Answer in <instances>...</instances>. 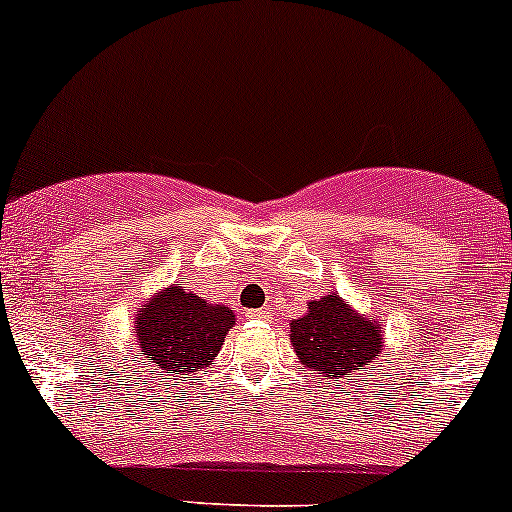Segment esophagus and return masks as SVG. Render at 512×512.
<instances>
[{
	"label": "esophagus",
	"mask_w": 512,
	"mask_h": 512,
	"mask_svg": "<svg viewBox=\"0 0 512 512\" xmlns=\"http://www.w3.org/2000/svg\"><path fill=\"white\" fill-rule=\"evenodd\" d=\"M250 318H260V320H267L269 318V311L267 308H257V311L250 313Z\"/></svg>",
	"instance_id": "obj_1"
}]
</instances>
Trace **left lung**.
I'll list each match as a JSON object with an SVG mask.
<instances>
[{
    "mask_svg": "<svg viewBox=\"0 0 512 512\" xmlns=\"http://www.w3.org/2000/svg\"><path fill=\"white\" fill-rule=\"evenodd\" d=\"M291 347L308 372L325 379H342L350 372H367L381 357L384 333L376 318L357 313L342 296L325 294L308 301L306 313L289 323Z\"/></svg>",
    "mask_w": 512,
    "mask_h": 512,
    "instance_id": "1",
    "label": "left lung"
}]
</instances>
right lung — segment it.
Returning a JSON list of instances; mask_svg holds the SVG:
<instances>
[{"instance_id":"1","label":"right lung","mask_w":512,"mask_h":512,"mask_svg":"<svg viewBox=\"0 0 512 512\" xmlns=\"http://www.w3.org/2000/svg\"><path fill=\"white\" fill-rule=\"evenodd\" d=\"M233 325L235 313L228 306L170 284L138 308L133 333L150 367L189 376L216 362Z\"/></svg>"}]
</instances>
